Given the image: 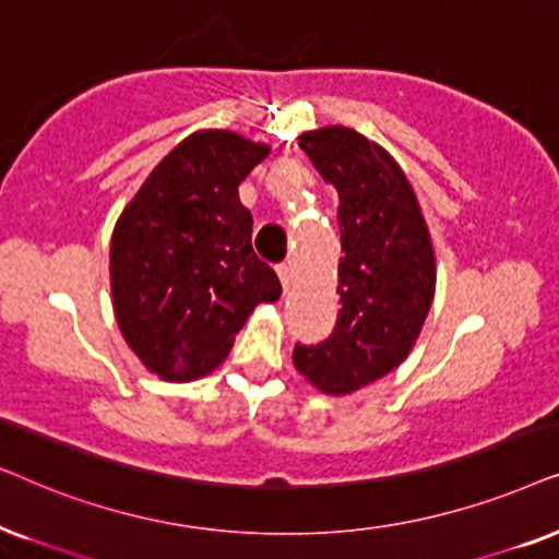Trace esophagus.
I'll list each match as a JSON object with an SVG mask.
<instances>
[{"label":"esophagus","mask_w":559,"mask_h":559,"mask_svg":"<svg viewBox=\"0 0 559 559\" xmlns=\"http://www.w3.org/2000/svg\"><path fill=\"white\" fill-rule=\"evenodd\" d=\"M275 271H278V275H281V284H284V288L288 292V286H292V275H294V271H292V263H281L278 267H275Z\"/></svg>","instance_id":"esophagus-1"}]
</instances>
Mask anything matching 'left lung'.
Masks as SVG:
<instances>
[{
  "label": "left lung",
  "instance_id": "8db88e82",
  "mask_svg": "<svg viewBox=\"0 0 559 559\" xmlns=\"http://www.w3.org/2000/svg\"><path fill=\"white\" fill-rule=\"evenodd\" d=\"M299 147L337 189L345 258L334 332L296 345L294 368L326 396H347L412 353L435 301V248L419 199L385 147L342 124L301 132Z\"/></svg>",
  "mask_w": 559,
  "mask_h": 559
}]
</instances>
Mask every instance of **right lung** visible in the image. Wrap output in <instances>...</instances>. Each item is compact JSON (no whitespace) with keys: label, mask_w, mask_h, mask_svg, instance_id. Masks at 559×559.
Segmentation results:
<instances>
[{"label":"right lung","mask_w":559,"mask_h":559,"mask_svg":"<svg viewBox=\"0 0 559 559\" xmlns=\"http://www.w3.org/2000/svg\"><path fill=\"white\" fill-rule=\"evenodd\" d=\"M271 145L199 130L151 170L119 214L109 245L111 307L132 353L163 381L219 368L258 304L281 281L252 250L240 186Z\"/></svg>","instance_id":"right-lung-1"}]
</instances>
